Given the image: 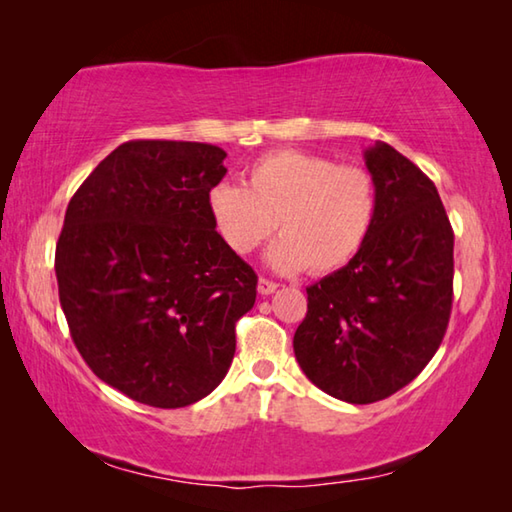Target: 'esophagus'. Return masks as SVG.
I'll list each match as a JSON object with an SVG mask.
<instances>
[{
	"label": "esophagus",
	"instance_id": "obj_1",
	"mask_svg": "<svg viewBox=\"0 0 512 512\" xmlns=\"http://www.w3.org/2000/svg\"><path fill=\"white\" fill-rule=\"evenodd\" d=\"M257 289H259V293H262V296H271V293L277 289V284L273 280H266V277H259Z\"/></svg>",
	"mask_w": 512,
	"mask_h": 512
}]
</instances>
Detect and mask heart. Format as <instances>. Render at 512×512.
Returning a JSON list of instances; mask_svg holds the SVG:
<instances>
[{
  "mask_svg": "<svg viewBox=\"0 0 512 512\" xmlns=\"http://www.w3.org/2000/svg\"><path fill=\"white\" fill-rule=\"evenodd\" d=\"M207 210L223 244L250 255L282 232L268 250L277 273L327 275L348 266L366 246L377 219V185L370 171L325 155L282 149L248 167L246 187L216 183Z\"/></svg>",
  "mask_w": 512,
  "mask_h": 512,
  "instance_id": "heart-1",
  "label": "heart"
}]
</instances>
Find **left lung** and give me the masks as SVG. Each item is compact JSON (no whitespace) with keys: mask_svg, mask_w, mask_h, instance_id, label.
Here are the masks:
<instances>
[{"mask_svg":"<svg viewBox=\"0 0 512 512\" xmlns=\"http://www.w3.org/2000/svg\"><path fill=\"white\" fill-rule=\"evenodd\" d=\"M377 219L348 266L307 287L293 336L305 375L336 400H386L443 343L454 298V230L438 189L386 142L363 153Z\"/></svg>","mask_w":512,"mask_h":512,"instance_id":"8db88e82","label":"left lung"}]
</instances>
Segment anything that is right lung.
<instances>
[{
    "label": "right lung",
    "instance_id": "add662e5",
    "mask_svg": "<svg viewBox=\"0 0 512 512\" xmlns=\"http://www.w3.org/2000/svg\"><path fill=\"white\" fill-rule=\"evenodd\" d=\"M214 144L131 140L67 205L56 244L60 307L90 370L135 402L180 409L210 395L235 357L257 275L214 230Z\"/></svg>",
    "mask_w": 512,
    "mask_h": 512
}]
</instances>
